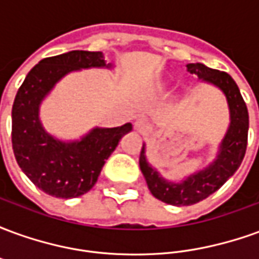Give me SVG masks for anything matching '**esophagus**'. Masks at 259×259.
Returning a JSON list of instances; mask_svg holds the SVG:
<instances>
[{
    "instance_id": "obj_1",
    "label": "esophagus",
    "mask_w": 259,
    "mask_h": 259,
    "mask_svg": "<svg viewBox=\"0 0 259 259\" xmlns=\"http://www.w3.org/2000/svg\"><path fill=\"white\" fill-rule=\"evenodd\" d=\"M135 129L136 132H139V133H141V135H144L147 130H148V120L144 118L137 119V120L135 122Z\"/></svg>"
}]
</instances>
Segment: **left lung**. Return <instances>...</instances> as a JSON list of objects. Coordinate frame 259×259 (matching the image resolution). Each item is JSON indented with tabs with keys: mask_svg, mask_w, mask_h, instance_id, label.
<instances>
[{
	"mask_svg": "<svg viewBox=\"0 0 259 259\" xmlns=\"http://www.w3.org/2000/svg\"><path fill=\"white\" fill-rule=\"evenodd\" d=\"M187 70L223 91L230 111V124L219 146L217 159L205 169L191 175L180 183L163 179L148 163L146 146H143L139 163L151 194L162 202L176 206L197 204L221 189L239 169L247 150L248 137V111L232 76L202 64H189Z\"/></svg>",
	"mask_w": 259,
	"mask_h": 259,
	"instance_id": "left-lung-1",
	"label": "left lung"
}]
</instances>
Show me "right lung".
I'll use <instances>...</instances> for the list:
<instances>
[{"label": "right lung", "instance_id": "obj_1", "mask_svg": "<svg viewBox=\"0 0 259 259\" xmlns=\"http://www.w3.org/2000/svg\"><path fill=\"white\" fill-rule=\"evenodd\" d=\"M100 51H70L41 59L31 69L15 97L12 107V148L18 165L48 195L73 198L93 189L105 159L132 123L96 127L79 141H61L48 135L38 118L40 104L65 74L87 68H102Z\"/></svg>", "mask_w": 259, "mask_h": 259}]
</instances>
